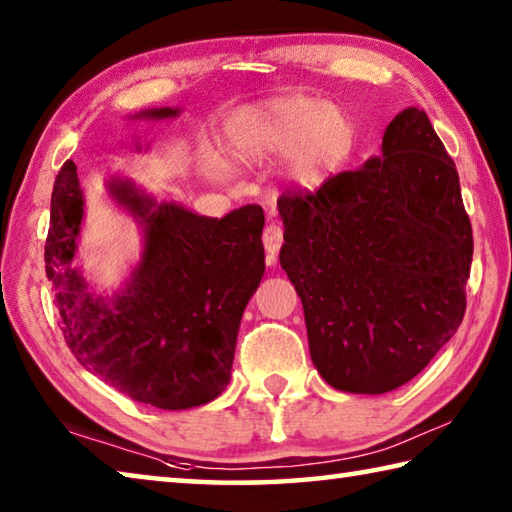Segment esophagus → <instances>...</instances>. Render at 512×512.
Masks as SVG:
<instances>
[{
	"mask_svg": "<svg viewBox=\"0 0 512 512\" xmlns=\"http://www.w3.org/2000/svg\"><path fill=\"white\" fill-rule=\"evenodd\" d=\"M262 241H264V248L268 253V264H273L277 253H280V248L284 244V230L277 223H268L262 232Z\"/></svg>",
	"mask_w": 512,
	"mask_h": 512,
	"instance_id": "1",
	"label": "esophagus"
}]
</instances>
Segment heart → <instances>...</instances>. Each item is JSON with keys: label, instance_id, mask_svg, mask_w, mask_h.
Here are the masks:
<instances>
[{"label": "heart", "instance_id": "obj_1", "mask_svg": "<svg viewBox=\"0 0 512 512\" xmlns=\"http://www.w3.org/2000/svg\"><path fill=\"white\" fill-rule=\"evenodd\" d=\"M357 142L341 108L311 97H282L232 119L230 144L239 158L259 162L289 155L287 173L300 187H318L339 171Z\"/></svg>", "mask_w": 512, "mask_h": 512}]
</instances>
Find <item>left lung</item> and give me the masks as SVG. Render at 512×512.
<instances>
[{"instance_id":"8db88e82","label":"left lung","mask_w":512,"mask_h":512,"mask_svg":"<svg viewBox=\"0 0 512 512\" xmlns=\"http://www.w3.org/2000/svg\"><path fill=\"white\" fill-rule=\"evenodd\" d=\"M384 158L280 198V264L305 309L311 361L339 391L411 381L465 316L472 225L429 117L388 124Z\"/></svg>"}]
</instances>
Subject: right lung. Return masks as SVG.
<instances>
[{
    "instance_id": "1",
    "label": "right lung",
    "mask_w": 512,
    "mask_h": 512,
    "mask_svg": "<svg viewBox=\"0 0 512 512\" xmlns=\"http://www.w3.org/2000/svg\"><path fill=\"white\" fill-rule=\"evenodd\" d=\"M112 192L146 225V244L133 282L108 302L94 298L72 268L83 219L72 160L51 192L45 264L67 348L85 370L137 402L164 411L201 406L230 381L241 314L264 275L262 207L207 219L171 203L155 207L128 185H112Z\"/></svg>"
}]
</instances>
